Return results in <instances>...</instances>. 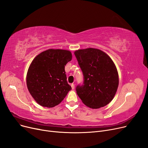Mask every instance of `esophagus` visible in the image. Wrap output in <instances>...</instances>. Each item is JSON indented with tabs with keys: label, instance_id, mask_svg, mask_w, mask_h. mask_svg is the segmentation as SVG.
<instances>
[{
	"label": "esophagus",
	"instance_id": "esophagus-1",
	"mask_svg": "<svg viewBox=\"0 0 148 148\" xmlns=\"http://www.w3.org/2000/svg\"><path fill=\"white\" fill-rule=\"evenodd\" d=\"M71 88H72V89H74L75 86H74V83H72V84L71 85Z\"/></svg>",
	"mask_w": 148,
	"mask_h": 148
}]
</instances>
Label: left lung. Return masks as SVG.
I'll use <instances>...</instances> for the list:
<instances>
[{"instance_id":"left-lung-1","label":"left lung","mask_w":148,"mask_h":148,"mask_svg":"<svg viewBox=\"0 0 148 148\" xmlns=\"http://www.w3.org/2000/svg\"><path fill=\"white\" fill-rule=\"evenodd\" d=\"M83 74V85L76 92L86 106L98 109L112 101L119 86V74L114 63L103 51L89 48L74 52Z\"/></svg>"}]
</instances>
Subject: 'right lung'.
I'll use <instances>...</instances> for the list:
<instances>
[{
    "label": "right lung",
    "instance_id": "obj_1",
    "mask_svg": "<svg viewBox=\"0 0 148 148\" xmlns=\"http://www.w3.org/2000/svg\"><path fill=\"white\" fill-rule=\"evenodd\" d=\"M71 59L69 51L49 49L32 61L27 75V85L38 104L53 108L66 97L71 87L66 80L65 66Z\"/></svg>",
    "mask_w": 148,
    "mask_h": 148
}]
</instances>
